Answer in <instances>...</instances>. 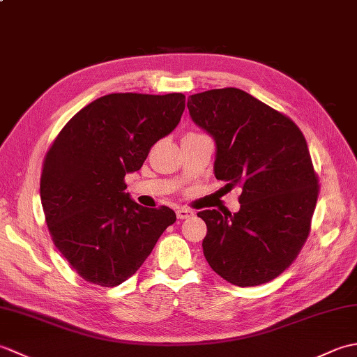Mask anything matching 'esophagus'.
<instances>
[{"instance_id": "obj_1", "label": "esophagus", "mask_w": 357, "mask_h": 357, "mask_svg": "<svg viewBox=\"0 0 357 357\" xmlns=\"http://www.w3.org/2000/svg\"><path fill=\"white\" fill-rule=\"evenodd\" d=\"M176 216H178V219H187V218L193 216V210L187 208V207H181L176 210Z\"/></svg>"}]
</instances>
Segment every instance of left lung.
<instances>
[{
  "instance_id": "left-lung-1",
  "label": "left lung",
  "mask_w": 357,
  "mask_h": 357,
  "mask_svg": "<svg viewBox=\"0 0 357 357\" xmlns=\"http://www.w3.org/2000/svg\"><path fill=\"white\" fill-rule=\"evenodd\" d=\"M187 107L216 141V179L242 190L238 213H198L207 224L204 256L233 285L270 282L304 247L319 196L304 135L284 113L234 87L188 96Z\"/></svg>"
}]
</instances>
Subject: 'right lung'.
<instances>
[{
	"label": "right lung",
	"instance_id": "add662e5",
	"mask_svg": "<svg viewBox=\"0 0 357 357\" xmlns=\"http://www.w3.org/2000/svg\"><path fill=\"white\" fill-rule=\"evenodd\" d=\"M183 93H110L81 109L44 156L40 195L53 244L90 284L133 276L176 215L124 193L151 146L178 126Z\"/></svg>",
	"mask_w": 357,
	"mask_h": 357
}]
</instances>
